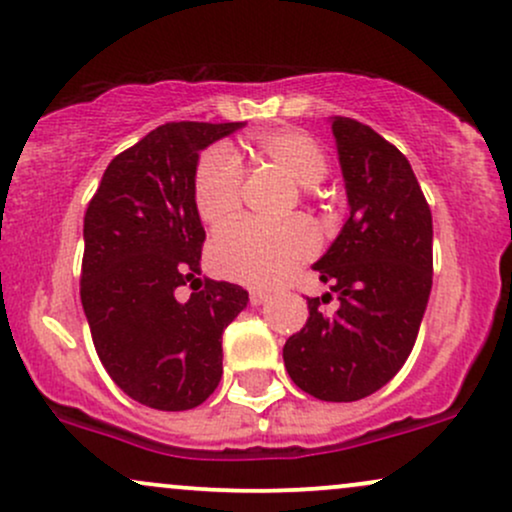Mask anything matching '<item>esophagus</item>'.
Instances as JSON below:
<instances>
[{"instance_id": "esophagus-1", "label": "esophagus", "mask_w": 512, "mask_h": 512, "mask_svg": "<svg viewBox=\"0 0 512 512\" xmlns=\"http://www.w3.org/2000/svg\"><path fill=\"white\" fill-rule=\"evenodd\" d=\"M267 298H269L267 291H262V289H252L250 291V303L252 305H262L264 301H267Z\"/></svg>"}]
</instances>
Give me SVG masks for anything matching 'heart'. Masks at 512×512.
Returning a JSON list of instances; mask_svg holds the SVG:
<instances>
[{
    "label": "heart",
    "mask_w": 512,
    "mask_h": 512,
    "mask_svg": "<svg viewBox=\"0 0 512 512\" xmlns=\"http://www.w3.org/2000/svg\"><path fill=\"white\" fill-rule=\"evenodd\" d=\"M257 156L267 158L301 187L325 180L330 163L310 134L274 129L252 142ZM243 204V166L228 146H214L199 158L195 170V207L199 219L221 228L238 216ZM317 252V236L301 219L284 223L240 221L219 233L209 245V264L223 279L248 286L281 284L296 267Z\"/></svg>",
    "instance_id": "obj_1"
}]
</instances>
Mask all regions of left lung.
<instances>
[{"instance_id":"obj_1","label":"left lung","mask_w":512,"mask_h":512,"mask_svg":"<svg viewBox=\"0 0 512 512\" xmlns=\"http://www.w3.org/2000/svg\"><path fill=\"white\" fill-rule=\"evenodd\" d=\"M349 219L313 264L337 296L286 339L284 366L303 392L325 402H356L390 383L424 320L433 284V219L402 151L368 125L330 117Z\"/></svg>"}]
</instances>
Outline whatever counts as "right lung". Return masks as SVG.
Returning <instances> with one entry per match:
<instances>
[{"instance_id": "add662e5", "label": "right lung", "mask_w": 512, "mask_h": 512, "mask_svg": "<svg viewBox=\"0 0 512 512\" xmlns=\"http://www.w3.org/2000/svg\"><path fill=\"white\" fill-rule=\"evenodd\" d=\"M243 127H156L110 161L88 202L81 305L110 378L151 409H195L216 390L221 334L250 301L243 286L199 279L207 233L195 207L199 151Z\"/></svg>"}]
</instances>
